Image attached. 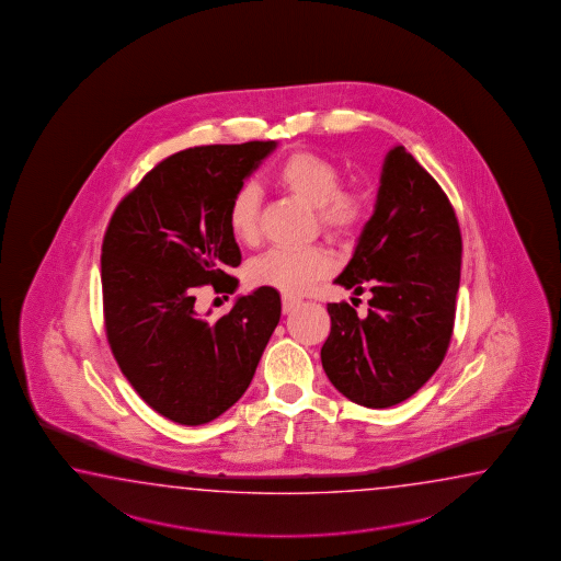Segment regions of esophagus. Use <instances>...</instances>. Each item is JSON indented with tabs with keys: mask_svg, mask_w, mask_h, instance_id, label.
Returning a JSON list of instances; mask_svg holds the SVG:
<instances>
[{
	"mask_svg": "<svg viewBox=\"0 0 561 561\" xmlns=\"http://www.w3.org/2000/svg\"><path fill=\"white\" fill-rule=\"evenodd\" d=\"M298 305H300L298 298L286 297V295L283 297V312H285V314H288L293 309H297Z\"/></svg>",
	"mask_w": 561,
	"mask_h": 561,
	"instance_id": "esophagus-1",
	"label": "esophagus"
}]
</instances>
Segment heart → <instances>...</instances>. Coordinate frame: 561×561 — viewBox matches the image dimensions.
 Segmentation results:
<instances>
[{
    "mask_svg": "<svg viewBox=\"0 0 561 561\" xmlns=\"http://www.w3.org/2000/svg\"><path fill=\"white\" fill-rule=\"evenodd\" d=\"M276 184L314 210L317 225L331 239L355 237L369 218V196L360 188H343V172L331 160L310 152L286 156L275 172ZM228 230L244 247L261 239V192L242 184L228 203ZM333 271V259L322 247L271 249L251 261L252 285L273 286L285 295H302Z\"/></svg>",
    "mask_w": 561,
    "mask_h": 561,
    "instance_id": "1",
    "label": "heart"
}]
</instances>
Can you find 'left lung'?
I'll use <instances>...</instances> for the list:
<instances>
[{
	"instance_id": "left-lung-1",
	"label": "left lung",
	"mask_w": 561,
	"mask_h": 561,
	"mask_svg": "<svg viewBox=\"0 0 561 561\" xmlns=\"http://www.w3.org/2000/svg\"><path fill=\"white\" fill-rule=\"evenodd\" d=\"M461 230L447 194L403 146L385 158L375 213L336 285L363 295L369 314L329 302L322 369L339 393L370 409L417 393L454 334Z\"/></svg>"
}]
</instances>
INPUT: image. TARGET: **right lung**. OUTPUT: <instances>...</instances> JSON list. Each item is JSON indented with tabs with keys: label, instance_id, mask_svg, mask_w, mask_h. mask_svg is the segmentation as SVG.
I'll return each instance as SVG.
<instances>
[{
	"label": "right lung",
	"instance_id": "right-lung-1",
	"mask_svg": "<svg viewBox=\"0 0 561 561\" xmlns=\"http://www.w3.org/2000/svg\"><path fill=\"white\" fill-rule=\"evenodd\" d=\"M276 148L268 142L188 148L156 164L122 198L102 242L106 336L119 370L148 405L180 425L220 417L249 389L280 319V295L261 286L218 321L196 293L232 295L240 249L228 203Z\"/></svg>",
	"mask_w": 561,
	"mask_h": 561
}]
</instances>
